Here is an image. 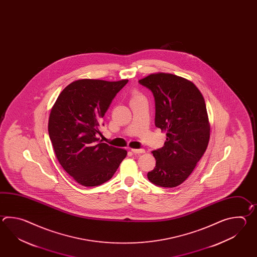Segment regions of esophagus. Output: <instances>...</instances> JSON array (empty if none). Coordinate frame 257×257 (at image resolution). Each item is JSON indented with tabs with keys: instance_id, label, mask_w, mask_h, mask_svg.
I'll use <instances>...</instances> for the list:
<instances>
[{
	"instance_id": "obj_1",
	"label": "esophagus",
	"mask_w": 257,
	"mask_h": 257,
	"mask_svg": "<svg viewBox=\"0 0 257 257\" xmlns=\"http://www.w3.org/2000/svg\"><path fill=\"white\" fill-rule=\"evenodd\" d=\"M131 152H132L133 153L140 154V153H145V150H143V149H131Z\"/></svg>"
}]
</instances>
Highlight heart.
<instances>
[{"mask_svg": "<svg viewBox=\"0 0 257 257\" xmlns=\"http://www.w3.org/2000/svg\"><path fill=\"white\" fill-rule=\"evenodd\" d=\"M139 96H142V95H140V94H134V96L132 97V99L136 98V97H139Z\"/></svg>", "mask_w": 257, "mask_h": 257, "instance_id": "heart-1", "label": "heart"}]
</instances>
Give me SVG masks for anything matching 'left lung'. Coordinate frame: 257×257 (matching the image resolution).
<instances>
[{"mask_svg": "<svg viewBox=\"0 0 257 257\" xmlns=\"http://www.w3.org/2000/svg\"><path fill=\"white\" fill-rule=\"evenodd\" d=\"M139 82L155 99V126L166 132L164 146L152 153L156 165L148 179L156 186H180L208 148L210 125L202 93L189 80L157 72Z\"/></svg>", "mask_w": 257, "mask_h": 257, "instance_id": "1", "label": "left lung"}]
</instances>
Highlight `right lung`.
Here are the masks:
<instances>
[{
    "label": "right lung",
    "instance_id": "add662e5",
    "mask_svg": "<svg viewBox=\"0 0 257 257\" xmlns=\"http://www.w3.org/2000/svg\"><path fill=\"white\" fill-rule=\"evenodd\" d=\"M127 82L77 80L62 90L51 108L48 128L56 157L82 186L109 180L126 158V150L102 142L98 134L104 114Z\"/></svg>",
    "mask_w": 257,
    "mask_h": 257
}]
</instances>
